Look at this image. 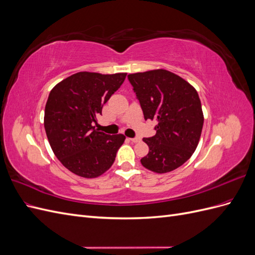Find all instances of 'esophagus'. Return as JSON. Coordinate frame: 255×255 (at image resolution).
Listing matches in <instances>:
<instances>
[{"label":"esophagus","instance_id":"esophagus-1","mask_svg":"<svg viewBox=\"0 0 255 255\" xmlns=\"http://www.w3.org/2000/svg\"><path fill=\"white\" fill-rule=\"evenodd\" d=\"M129 140L132 142H139L140 138L139 137H135V138H129Z\"/></svg>","mask_w":255,"mask_h":255}]
</instances>
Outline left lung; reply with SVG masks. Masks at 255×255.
Returning a JSON list of instances; mask_svg holds the SVG:
<instances>
[{
  "label": "left lung",
  "mask_w": 255,
  "mask_h": 255,
  "mask_svg": "<svg viewBox=\"0 0 255 255\" xmlns=\"http://www.w3.org/2000/svg\"><path fill=\"white\" fill-rule=\"evenodd\" d=\"M128 81L144 119L156 120V134L143 138L149 153L141 165L155 173L170 172L197 149L203 128L201 101L194 86L165 69L130 73Z\"/></svg>",
  "instance_id": "obj_1"
}]
</instances>
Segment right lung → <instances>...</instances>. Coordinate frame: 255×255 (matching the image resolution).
<instances>
[{
  "instance_id": "obj_1",
  "label": "right lung",
  "mask_w": 255,
  "mask_h": 255,
  "mask_svg": "<svg viewBox=\"0 0 255 255\" xmlns=\"http://www.w3.org/2000/svg\"><path fill=\"white\" fill-rule=\"evenodd\" d=\"M126 76L83 71L68 76L51 90L44 110L45 133L55 156L74 174L94 179L114 164L126 136L106 135L94 123Z\"/></svg>"
}]
</instances>
